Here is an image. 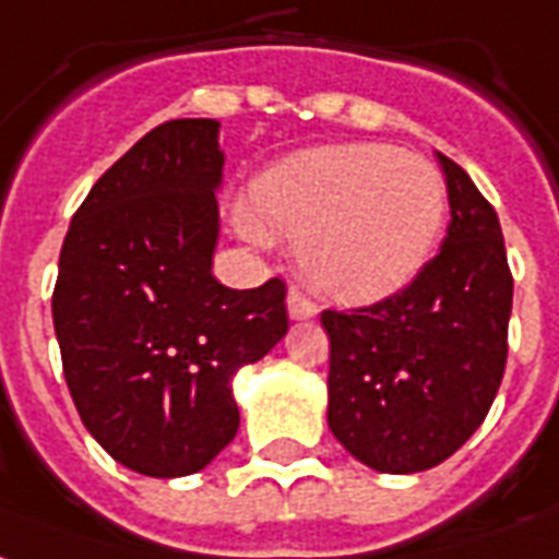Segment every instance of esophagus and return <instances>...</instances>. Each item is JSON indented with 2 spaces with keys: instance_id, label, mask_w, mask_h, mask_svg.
I'll list each match as a JSON object with an SVG mask.
<instances>
[{
  "instance_id": "1",
  "label": "esophagus",
  "mask_w": 559,
  "mask_h": 559,
  "mask_svg": "<svg viewBox=\"0 0 559 559\" xmlns=\"http://www.w3.org/2000/svg\"><path fill=\"white\" fill-rule=\"evenodd\" d=\"M316 312H319V304L316 300H309L300 288H292L288 292V316L295 321H307L316 319Z\"/></svg>"
}]
</instances>
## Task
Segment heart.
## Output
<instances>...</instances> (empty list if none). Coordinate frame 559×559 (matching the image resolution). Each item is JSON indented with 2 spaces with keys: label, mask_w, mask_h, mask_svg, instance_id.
Returning a JSON list of instances; mask_svg holds the SVG:
<instances>
[{
  "label": "heart",
  "mask_w": 559,
  "mask_h": 559,
  "mask_svg": "<svg viewBox=\"0 0 559 559\" xmlns=\"http://www.w3.org/2000/svg\"><path fill=\"white\" fill-rule=\"evenodd\" d=\"M447 211L438 166L386 142L285 157L252 185L235 223L250 240H300L304 276L342 304L396 295L429 262Z\"/></svg>",
  "instance_id": "obj_1"
}]
</instances>
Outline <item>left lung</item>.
<instances>
[{"instance_id":"left-lung-1","label":"left lung","mask_w":559,"mask_h":559,"mask_svg":"<svg viewBox=\"0 0 559 559\" xmlns=\"http://www.w3.org/2000/svg\"><path fill=\"white\" fill-rule=\"evenodd\" d=\"M450 193L441 252L372 307L324 309L328 426L381 474H417L474 435L503 381L512 271L495 207L438 154Z\"/></svg>"}]
</instances>
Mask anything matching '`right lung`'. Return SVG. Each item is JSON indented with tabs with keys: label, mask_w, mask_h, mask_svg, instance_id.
<instances>
[{
	"label": "right lung",
	"mask_w": 559,
	"mask_h": 559,
	"mask_svg": "<svg viewBox=\"0 0 559 559\" xmlns=\"http://www.w3.org/2000/svg\"><path fill=\"white\" fill-rule=\"evenodd\" d=\"M219 121L175 118L97 178L59 255L52 324L68 390L104 450L145 476L202 471L238 431L231 378L288 330L285 283L211 274Z\"/></svg>",
	"instance_id": "obj_1"
}]
</instances>
